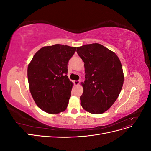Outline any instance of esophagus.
Masks as SVG:
<instances>
[{"label": "esophagus", "mask_w": 151, "mask_h": 151, "mask_svg": "<svg viewBox=\"0 0 151 151\" xmlns=\"http://www.w3.org/2000/svg\"><path fill=\"white\" fill-rule=\"evenodd\" d=\"M79 83H80V81H74V85L75 86H78L79 84Z\"/></svg>", "instance_id": "obj_1"}]
</instances>
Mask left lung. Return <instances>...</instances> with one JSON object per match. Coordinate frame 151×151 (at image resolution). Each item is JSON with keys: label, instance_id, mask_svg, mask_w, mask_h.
Returning a JSON list of instances; mask_svg holds the SVG:
<instances>
[{"label": "left lung", "instance_id": "obj_1", "mask_svg": "<svg viewBox=\"0 0 151 151\" xmlns=\"http://www.w3.org/2000/svg\"><path fill=\"white\" fill-rule=\"evenodd\" d=\"M77 53L84 62L86 73L81 106L92 114H101L112 106L121 92L124 76L120 59L99 43L77 47Z\"/></svg>", "mask_w": 151, "mask_h": 151}]
</instances>
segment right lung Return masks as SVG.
<instances>
[{
	"mask_svg": "<svg viewBox=\"0 0 151 151\" xmlns=\"http://www.w3.org/2000/svg\"><path fill=\"white\" fill-rule=\"evenodd\" d=\"M76 48L60 44L44 47L28 65L30 92L43 111L57 114L66 109L73 86L67 76V64Z\"/></svg>",
	"mask_w": 151,
	"mask_h": 151,
	"instance_id": "1",
	"label": "right lung"
}]
</instances>
